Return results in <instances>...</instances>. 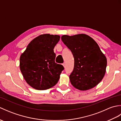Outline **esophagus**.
I'll return each mask as SVG.
<instances>
[{"mask_svg":"<svg viewBox=\"0 0 121 121\" xmlns=\"http://www.w3.org/2000/svg\"><path fill=\"white\" fill-rule=\"evenodd\" d=\"M62 65H63V66H64V68H65V63H63Z\"/></svg>","mask_w":121,"mask_h":121,"instance_id":"1","label":"esophagus"}]
</instances>
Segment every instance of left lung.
<instances>
[{"instance_id":"1","label":"left lung","mask_w":121,"mask_h":121,"mask_svg":"<svg viewBox=\"0 0 121 121\" xmlns=\"http://www.w3.org/2000/svg\"><path fill=\"white\" fill-rule=\"evenodd\" d=\"M61 39L74 58V69L69 76L71 84L80 91L97 86L104 78L107 65L106 56L97 43L84 34L65 35Z\"/></svg>"}]
</instances>
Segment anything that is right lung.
<instances>
[{"label":"right lung","instance_id":"add662e5","mask_svg":"<svg viewBox=\"0 0 121 121\" xmlns=\"http://www.w3.org/2000/svg\"><path fill=\"white\" fill-rule=\"evenodd\" d=\"M60 37L42 34L33 39L20 58V69L26 83L37 90H46L58 83L64 70L55 62L53 49Z\"/></svg>","mask_w":121,"mask_h":121}]
</instances>
